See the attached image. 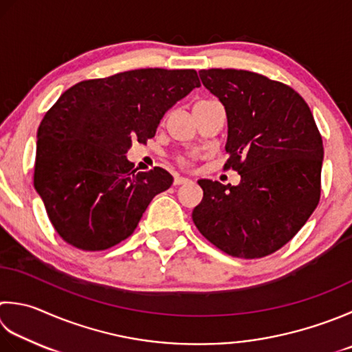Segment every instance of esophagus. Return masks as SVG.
Masks as SVG:
<instances>
[{"instance_id":"obj_1","label":"esophagus","mask_w":352,"mask_h":352,"mask_svg":"<svg viewBox=\"0 0 352 352\" xmlns=\"http://www.w3.org/2000/svg\"><path fill=\"white\" fill-rule=\"evenodd\" d=\"M188 183H190V180H189V178H186V177H175V180H174V184H175V186L188 184Z\"/></svg>"}]
</instances>
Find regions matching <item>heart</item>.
<instances>
[{
  "label": "heart",
  "instance_id": "obj_1",
  "mask_svg": "<svg viewBox=\"0 0 352 352\" xmlns=\"http://www.w3.org/2000/svg\"><path fill=\"white\" fill-rule=\"evenodd\" d=\"M199 102H203V100H199ZM177 160H178V163L182 164V166H189V164H190V158L186 157V155H180L177 158Z\"/></svg>",
  "mask_w": 352,
  "mask_h": 352
}]
</instances>
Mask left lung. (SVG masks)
<instances>
[{
	"label": "left lung",
	"mask_w": 352,
	"mask_h": 352,
	"mask_svg": "<svg viewBox=\"0 0 352 352\" xmlns=\"http://www.w3.org/2000/svg\"><path fill=\"white\" fill-rule=\"evenodd\" d=\"M203 85L227 114L224 169L238 186L198 180L203 199L192 212L201 235L235 258H264L285 245L320 199L323 144L307 102L263 74L210 68Z\"/></svg>",
	"instance_id": "1"
}]
</instances>
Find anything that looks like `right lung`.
Masks as SVG:
<instances>
[{
    "mask_svg": "<svg viewBox=\"0 0 352 352\" xmlns=\"http://www.w3.org/2000/svg\"><path fill=\"white\" fill-rule=\"evenodd\" d=\"M197 87L195 70L140 68L60 94L38 128L33 184L65 243L99 252L133 235L174 178L158 166L137 172L125 154L153 139L164 113Z\"/></svg>",
    "mask_w": 352,
    "mask_h": 352,
    "instance_id": "add662e5",
    "label": "right lung"
}]
</instances>
